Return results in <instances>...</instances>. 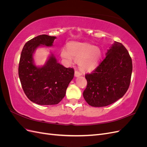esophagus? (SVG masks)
Returning a JSON list of instances; mask_svg holds the SVG:
<instances>
[{
	"mask_svg": "<svg viewBox=\"0 0 147 147\" xmlns=\"http://www.w3.org/2000/svg\"><path fill=\"white\" fill-rule=\"evenodd\" d=\"M82 75V74L81 72H78V71H77V70L75 71V77H79V76H81Z\"/></svg>",
	"mask_w": 147,
	"mask_h": 147,
	"instance_id": "obj_1",
	"label": "esophagus"
}]
</instances>
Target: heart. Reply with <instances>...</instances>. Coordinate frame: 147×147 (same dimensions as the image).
I'll list each match as a JSON object with an SVG mask.
<instances>
[{
  "label": "heart",
  "instance_id": "heart-1",
  "mask_svg": "<svg viewBox=\"0 0 147 147\" xmlns=\"http://www.w3.org/2000/svg\"><path fill=\"white\" fill-rule=\"evenodd\" d=\"M67 49H62L61 57L68 63H72L73 59L79 61L80 68L83 71L94 69L101 58L100 49L90 43L72 42L68 44Z\"/></svg>",
  "mask_w": 147,
  "mask_h": 147
}]
</instances>
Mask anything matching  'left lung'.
Returning a JSON list of instances; mask_svg holds the SVG:
<instances>
[{"label": "left lung", "instance_id": "left-lung-1", "mask_svg": "<svg viewBox=\"0 0 147 147\" xmlns=\"http://www.w3.org/2000/svg\"><path fill=\"white\" fill-rule=\"evenodd\" d=\"M132 59L123 44L115 42L105 58L91 74H86L87 86L83 96L87 103L96 107L114 103L125 94L131 83Z\"/></svg>", "mask_w": 147, "mask_h": 147}]
</instances>
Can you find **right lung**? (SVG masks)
<instances>
[{"instance_id":"right-lung-1","label":"right lung","mask_w":147,"mask_h":147,"mask_svg":"<svg viewBox=\"0 0 147 147\" xmlns=\"http://www.w3.org/2000/svg\"><path fill=\"white\" fill-rule=\"evenodd\" d=\"M56 38L45 34L38 35L26 43L21 51L18 67L21 86L28 98L39 105L58 104L74 76V69L57 63L53 54L40 67L34 63L36 48L40 45L51 47Z\"/></svg>"}]
</instances>
